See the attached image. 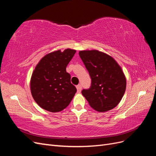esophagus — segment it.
Masks as SVG:
<instances>
[{
  "label": "esophagus",
  "mask_w": 156,
  "mask_h": 156,
  "mask_svg": "<svg viewBox=\"0 0 156 156\" xmlns=\"http://www.w3.org/2000/svg\"><path fill=\"white\" fill-rule=\"evenodd\" d=\"M76 88H77V92H78V93H80V92H81V90H82V86L81 85V84H79V85H77V86L76 87Z\"/></svg>",
  "instance_id": "1"
}]
</instances>
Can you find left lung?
<instances>
[{"label":"left lung","mask_w":156,"mask_h":156,"mask_svg":"<svg viewBox=\"0 0 156 156\" xmlns=\"http://www.w3.org/2000/svg\"><path fill=\"white\" fill-rule=\"evenodd\" d=\"M79 55L92 80L90 88L82 90L83 96L98 112L114 108L126 88V79L121 67L112 56L98 50L80 51Z\"/></svg>","instance_id":"1"}]
</instances>
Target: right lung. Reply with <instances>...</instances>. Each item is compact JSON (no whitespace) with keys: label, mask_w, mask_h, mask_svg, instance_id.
<instances>
[{"label":"right lung","mask_w":156,"mask_h":156,"mask_svg":"<svg viewBox=\"0 0 156 156\" xmlns=\"http://www.w3.org/2000/svg\"><path fill=\"white\" fill-rule=\"evenodd\" d=\"M76 51L66 49L47 54L32 74L30 91L34 101L44 109L56 112L67 107L77 92L71 83L66 66Z\"/></svg>","instance_id":"obj_1"}]
</instances>
